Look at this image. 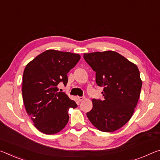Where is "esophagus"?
Segmentation results:
<instances>
[{
	"mask_svg": "<svg viewBox=\"0 0 160 160\" xmlns=\"http://www.w3.org/2000/svg\"><path fill=\"white\" fill-rule=\"evenodd\" d=\"M84 99H85L84 97H78V100L79 101V102H82Z\"/></svg>",
	"mask_w": 160,
	"mask_h": 160,
	"instance_id": "esophagus-1",
	"label": "esophagus"
}]
</instances>
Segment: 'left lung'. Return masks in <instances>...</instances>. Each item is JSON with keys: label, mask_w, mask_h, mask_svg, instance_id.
Segmentation results:
<instances>
[{"label": "left lung", "mask_w": 160, "mask_h": 160, "mask_svg": "<svg viewBox=\"0 0 160 160\" xmlns=\"http://www.w3.org/2000/svg\"><path fill=\"white\" fill-rule=\"evenodd\" d=\"M85 60L95 72V82L103 88L104 99H92L87 112L100 131L114 132L130 120L138 104L142 80L137 65L115 51L85 53Z\"/></svg>", "instance_id": "left-lung-1"}]
</instances>
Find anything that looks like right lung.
Masks as SVG:
<instances>
[{
	"instance_id": "add662e5",
	"label": "right lung",
	"mask_w": 160,
	"mask_h": 160,
	"mask_svg": "<svg viewBox=\"0 0 160 160\" xmlns=\"http://www.w3.org/2000/svg\"><path fill=\"white\" fill-rule=\"evenodd\" d=\"M80 55L69 52L48 50L25 67L22 95L25 110L38 130L48 135L62 130L69 120L68 111L77 104L58 85L66 86L68 72L75 66Z\"/></svg>"
}]
</instances>
